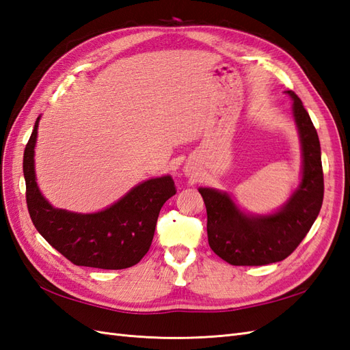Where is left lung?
I'll list each match as a JSON object with an SVG mask.
<instances>
[{"instance_id":"8db88e82","label":"left lung","mask_w":350,"mask_h":350,"mask_svg":"<svg viewBox=\"0 0 350 350\" xmlns=\"http://www.w3.org/2000/svg\"><path fill=\"white\" fill-rule=\"evenodd\" d=\"M293 114L303 150V176L298 189L276 214L246 215L227 193L199 189L208 214V242L232 266H264L291 255L309 233L323 200L321 144L309 113L293 90Z\"/></svg>"}]
</instances>
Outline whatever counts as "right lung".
<instances>
[{"label": "right lung", "mask_w": 350, "mask_h": 350, "mask_svg": "<svg viewBox=\"0 0 350 350\" xmlns=\"http://www.w3.org/2000/svg\"><path fill=\"white\" fill-rule=\"evenodd\" d=\"M38 120L40 117L23 152L27 204L38 233L75 266L120 270L138 264L150 250L161 206L176 193L172 178L167 175L136 185L95 214L56 209L42 198L36 181Z\"/></svg>", "instance_id": "obj_1"}]
</instances>
